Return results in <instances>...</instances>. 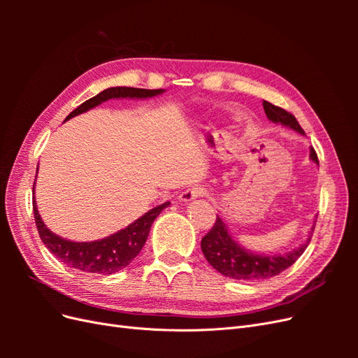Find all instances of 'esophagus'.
<instances>
[{"label":"esophagus","mask_w":358,"mask_h":358,"mask_svg":"<svg viewBox=\"0 0 358 358\" xmlns=\"http://www.w3.org/2000/svg\"><path fill=\"white\" fill-rule=\"evenodd\" d=\"M201 194H203V188L201 187H191V188L183 191L180 196H179V199L182 201H191V200H196L197 197H200Z\"/></svg>","instance_id":"34e87169"}]
</instances>
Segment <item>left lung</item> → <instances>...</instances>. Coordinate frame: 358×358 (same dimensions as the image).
<instances>
[{
    "label": "left lung",
    "instance_id": "8db88e82",
    "mask_svg": "<svg viewBox=\"0 0 358 358\" xmlns=\"http://www.w3.org/2000/svg\"><path fill=\"white\" fill-rule=\"evenodd\" d=\"M263 107L268 121L288 127L299 134H305L303 128L299 125L297 119L287 110L280 109V107L273 106L268 101H263ZM309 158L317 166L320 164L313 148H310ZM313 229H315V224L312 225L306 242L300 245L297 249H292L291 252H287L284 255H264L255 254L237 243L233 239L229 229H227L225 222L218 215L212 230L201 239V251L206 259H208V263L227 278L236 280H262L282 273L284 270L294 264L297 258L308 248Z\"/></svg>",
    "mask_w": 358,
    "mask_h": 358
}]
</instances>
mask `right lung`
Segmentation results:
<instances>
[{"mask_svg": "<svg viewBox=\"0 0 358 358\" xmlns=\"http://www.w3.org/2000/svg\"><path fill=\"white\" fill-rule=\"evenodd\" d=\"M164 92V90H140V88H127V86H115L107 88L96 94L92 99L82 103L78 109H74L67 117L78 116L80 113L88 112L94 107L110 99H150ZM38 171V169H37ZM36 187H32L34 191ZM170 206V201L162 203L157 208L150 209L143 216H140L127 229L119 230L110 236L94 242H73L62 239V237L52 233L46 224L43 222L37 209L36 199L32 201V210H34V220L41 242L46 245L49 251L55 255L64 264L82 270L85 273H99V275H112L125 268L133 259L142 251V248L149 236L150 225L154 224L157 216Z\"/></svg>", "mask_w": 358, "mask_h": 358, "instance_id": "right-lung-1", "label": "right lung"}]
</instances>
